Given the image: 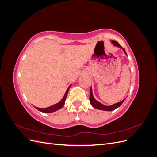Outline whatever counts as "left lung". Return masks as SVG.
I'll return each mask as SVG.
<instances>
[{"label": "left lung", "instance_id": "8db88e82", "mask_svg": "<svg viewBox=\"0 0 157 157\" xmlns=\"http://www.w3.org/2000/svg\"><path fill=\"white\" fill-rule=\"evenodd\" d=\"M112 44L114 46H116V47H118V48L122 49L123 50V52H124V54L127 56L126 54V52L125 51V50L122 48V47L118 43V42L115 40H111ZM126 99V98H125ZM125 99H123L120 102H118L116 103H114L113 105H103V104L101 103L100 102H99L98 101H97L96 99L94 98V95L92 93V87L90 88V104L92 105V107L95 109H99V110H102V111H111L115 110V109H117L118 107H120L121 105V104L124 102V101L125 100Z\"/></svg>", "mask_w": 157, "mask_h": 157}]
</instances>
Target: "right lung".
I'll return each instance as SVG.
<instances>
[{
	"mask_svg": "<svg viewBox=\"0 0 157 157\" xmlns=\"http://www.w3.org/2000/svg\"><path fill=\"white\" fill-rule=\"evenodd\" d=\"M71 85H72V84H71L70 86L68 87L67 90H66V92H65V93L64 94L63 98L61 99V101H59L58 103H57L54 104V105H51V106H50L48 107H46V108H39V107H35L37 109V110H39V111L42 112V113H53V112H55L56 111L59 110V109L62 108L64 106V105H65L66 97H67L68 91H69L70 87L71 86Z\"/></svg>",
	"mask_w": 157,
	"mask_h": 157,
	"instance_id": "1",
	"label": "right lung"
}]
</instances>
